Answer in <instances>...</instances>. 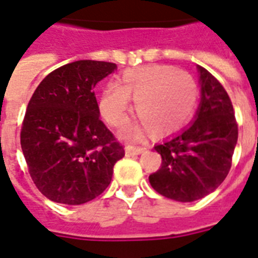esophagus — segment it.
Returning a JSON list of instances; mask_svg holds the SVG:
<instances>
[{"instance_id": "1", "label": "esophagus", "mask_w": 258, "mask_h": 258, "mask_svg": "<svg viewBox=\"0 0 258 258\" xmlns=\"http://www.w3.org/2000/svg\"><path fill=\"white\" fill-rule=\"evenodd\" d=\"M144 150H146V148L140 147V146H127V147H125V155H127V156H134V155L142 154Z\"/></svg>"}]
</instances>
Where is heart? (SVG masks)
<instances>
[{
    "mask_svg": "<svg viewBox=\"0 0 258 258\" xmlns=\"http://www.w3.org/2000/svg\"><path fill=\"white\" fill-rule=\"evenodd\" d=\"M199 87L189 73L171 64H148L124 71L118 83H108L99 100V111L111 127L127 120L130 99L136 116L154 135L164 136L179 131L194 112ZM133 128L130 136H136Z\"/></svg>",
    "mask_w": 258,
    "mask_h": 258,
    "instance_id": "b5f03b06",
    "label": "heart"
}]
</instances>
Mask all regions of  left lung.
<instances>
[{"label":"left lung","instance_id":"obj_1","mask_svg":"<svg viewBox=\"0 0 258 258\" xmlns=\"http://www.w3.org/2000/svg\"><path fill=\"white\" fill-rule=\"evenodd\" d=\"M202 103L189 127L155 146L162 165L150 175L156 192L176 202H195L227 177L237 143L238 125L231 98L208 70L199 66Z\"/></svg>","mask_w":258,"mask_h":258}]
</instances>
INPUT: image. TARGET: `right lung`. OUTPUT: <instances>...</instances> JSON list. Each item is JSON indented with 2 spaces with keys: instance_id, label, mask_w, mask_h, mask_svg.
Segmentation results:
<instances>
[{
  "instance_id": "add662e5",
  "label": "right lung",
  "mask_w": 258,
  "mask_h": 258,
  "mask_svg": "<svg viewBox=\"0 0 258 258\" xmlns=\"http://www.w3.org/2000/svg\"><path fill=\"white\" fill-rule=\"evenodd\" d=\"M116 69L75 60L46 75L31 95L21 147L35 187L51 202L85 204L99 196L124 147L99 119L94 87Z\"/></svg>"
}]
</instances>
